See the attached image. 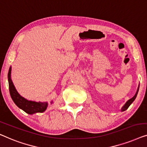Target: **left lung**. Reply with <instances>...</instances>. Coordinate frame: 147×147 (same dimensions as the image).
Segmentation results:
<instances>
[{
    "mask_svg": "<svg viewBox=\"0 0 147 147\" xmlns=\"http://www.w3.org/2000/svg\"><path fill=\"white\" fill-rule=\"evenodd\" d=\"M138 90H139V86H138V88H137V90H136V94H135V96H134L133 97V98H131V99H129V100H128L127 102L125 103V105H124V106H123V107H122V109H121V111H122V112H123V111H125L127 110V109L129 107L130 105H131L132 104V103L133 102V101L135 100L136 97V96H137Z\"/></svg>",
    "mask_w": 147,
    "mask_h": 147,
    "instance_id": "8db88e82",
    "label": "left lung"
}]
</instances>
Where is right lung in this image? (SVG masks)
<instances>
[{"label":"right lung","instance_id":"right-lung-1","mask_svg":"<svg viewBox=\"0 0 147 147\" xmlns=\"http://www.w3.org/2000/svg\"><path fill=\"white\" fill-rule=\"evenodd\" d=\"M12 67H10L8 73V80H9L10 94L15 105L18 108L22 109L24 112L29 115H33L37 113H43L47 110L49 106L48 102H36L34 100H28L22 97L16 90L13 82L11 79ZM53 101H51V104H53Z\"/></svg>","mask_w":147,"mask_h":147}]
</instances>
